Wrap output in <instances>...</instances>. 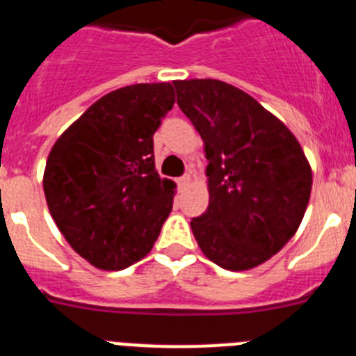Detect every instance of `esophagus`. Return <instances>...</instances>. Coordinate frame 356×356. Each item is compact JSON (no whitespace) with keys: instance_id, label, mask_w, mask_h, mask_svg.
Returning a JSON list of instances; mask_svg holds the SVG:
<instances>
[{"instance_id":"34e87169","label":"esophagus","mask_w":356,"mask_h":356,"mask_svg":"<svg viewBox=\"0 0 356 356\" xmlns=\"http://www.w3.org/2000/svg\"><path fill=\"white\" fill-rule=\"evenodd\" d=\"M188 184H191V175H185V176H181L180 180H178V185H180L181 188H185V187H187Z\"/></svg>"}]
</instances>
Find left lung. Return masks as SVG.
Wrapping results in <instances>:
<instances>
[{
	"mask_svg": "<svg viewBox=\"0 0 356 356\" xmlns=\"http://www.w3.org/2000/svg\"><path fill=\"white\" fill-rule=\"evenodd\" d=\"M172 83L209 160V207L191 221L197 246L222 269H253L300 228L312 168L294 134L244 90L212 78Z\"/></svg>",
	"mask_w": 356,
	"mask_h": 356,
	"instance_id": "8db88e82",
	"label": "left lung"
}]
</instances>
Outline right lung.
I'll use <instances>...</instances> for the list:
<instances>
[{
	"label": "right lung",
	"mask_w": 356,
	"mask_h": 356,
	"mask_svg": "<svg viewBox=\"0 0 356 356\" xmlns=\"http://www.w3.org/2000/svg\"><path fill=\"white\" fill-rule=\"evenodd\" d=\"M175 105V87L112 90L56 139L42 187L53 221L90 266L121 271L151 251L172 210L175 181L160 178L153 134Z\"/></svg>",
	"instance_id": "right-lung-1"
}]
</instances>
